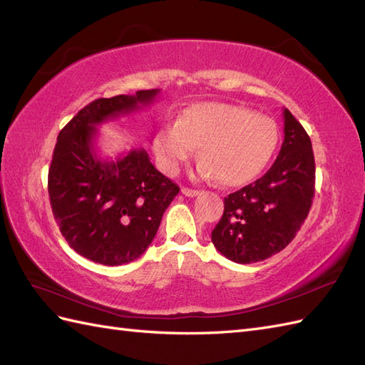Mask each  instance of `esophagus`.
<instances>
[{
    "instance_id": "obj_1",
    "label": "esophagus",
    "mask_w": 365,
    "mask_h": 365,
    "mask_svg": "<svg viewBox=\"0 0 365 365\" xmlns=\"http://www.w3.org/2000/svg\"><path fill=\"white\" fill-rule=\"evenodd\" d=\"M181 192H182V195L189 196V197H193V196H197V195H200V190H193V189H189V187H182Z\"/></svg>"
}]
</instances>
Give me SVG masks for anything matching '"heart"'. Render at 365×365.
<instances>
[{
    "mask_svg": "<svg viewBox=\"0 0 365 365\" xmlns=\"http://www.w3.org/2000/svg\"><path fill=\"white\" fill-rule=\"evenodd\" d=\"M279 143L269 117L227 103H196L184 109L175 126L161 128L153 149L161 169L173 175L201 146L200 173L224 185H242L267 168Z\"/></svg>",
    "mask_w": 365,
    "mask_h": 365,
    "instance_id": "obj_1",
    "label": "heart"
}]
</instances>
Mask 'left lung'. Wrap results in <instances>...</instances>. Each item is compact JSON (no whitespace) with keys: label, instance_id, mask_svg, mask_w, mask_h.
I'll use <instances>...</instances> for the list:
<instances>
[{"label":"left lung","instance_id":"1","mask_svg":"<svg viewBox=\"0 0 365 365\" xmlns=\"http://www.w3.org/2000/svg\"><path fill=\"white\" fill-rule=\"evenodd\" d=\"M284 140L262 178L224 200L212 231L216 250L236 263L268 259L288 247L302 228L315 195L312 143L298 120L283 109Z\"/></svg>","mask_w":365,"mask_h":365}]
</instances>
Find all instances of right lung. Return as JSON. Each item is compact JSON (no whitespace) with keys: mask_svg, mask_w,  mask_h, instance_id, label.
Wrapping results in <instances>:
<instances>
[{"mask_svg":"<svg viewBox=\"0 0 365 365\" xmlns=\"http://www.w3.org/2000/svg\"><path fill=\"white\" fill-rule=\"evenodd\" d=\"M160 90L97 98L58 135L48 169V196L68 245L96 263L117 267L138 259L155 237L180 187L158 172L145 149L113 161L94 150L96 126L152 103Z\"/></svg>","mask_w":365,"mask_h":365,"instance_id":"add662e5","label":"right lung"}]
</instances>
